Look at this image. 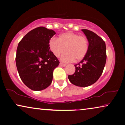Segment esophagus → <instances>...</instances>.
<instances>
[{
	"label": "esophagus",
	"mask_w": 125,
	"mask_h": 125,
	"mask_svg": "<svg viewBox=\"0 0 125 125\" xmlns=\"http://www.w3.org/2000/svg\"><path fill=\"white\" fill-rule=\"evenodd\" d=\"M60 65H61V66H62V67H64V66H66V64H64V63H60Z\"/></svg>",
	"instance_id": "obj_1"
}]
</instances>
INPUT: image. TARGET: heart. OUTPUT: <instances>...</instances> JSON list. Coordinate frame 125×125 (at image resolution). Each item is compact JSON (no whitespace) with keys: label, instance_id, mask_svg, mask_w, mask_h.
Returning a JSON list of instances; mask_svg holds the SVG:
<instances>
[{"label":"heart","instance_id":"1","mask_svg":"<svg viewBox=\"0 0 125 125\" xmlns=\"http://www.w3.org/2000/svg\"><path fill=\"white\" fill-rule=\"evenodd\" d=\"M49 47L51 52L56 57L62 55L61 59L65 62L81 61L85 56L88 50V41L86 37L80 36L73 32H67L61 34L57 38L49 40Z\"/></svg>","mask_w":125,"mask_h":125}]
</instances>
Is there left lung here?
<instances>
[{"instance_id":"1","label":"left lung","mask_w":125,"mask_h":125,"mask_svg":"<svg viewBox=\"0 0 125 125\" xmlns=\"http://www.w3.org/2000/svg\"><path fill=\"white\" fill-rule=\"evenodd\" d=\"M88 41L87 55L78 64L74 73L69 75L70 83L76 86L88 87L98 80L103 73L106 60V45L103 39L93 31L83 29Z\"/></svg>"}]
</instances>
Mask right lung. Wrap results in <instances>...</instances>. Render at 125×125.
Returning a JSON list of instances; mask_svg holds the SVG:
<instances>
[{
	"instance_id": "obj_1",
	"label": "right lung",
	"mask_w": 125,
	"mask_h": 125,
	"mask_svg": "<svg viewBox=\"0 0 125 125\" xmlns=\"http://www.w3.org/2000/svg\"><path fill=\"white\" fill-rule=\"evenodd\" d=\"M56 34L43 27L34 28L18 45L16 63L22 82L34 91H41L51 85L53 70L59 61L49 47L51 38Z\"/></svg>"
}]
</instances>
